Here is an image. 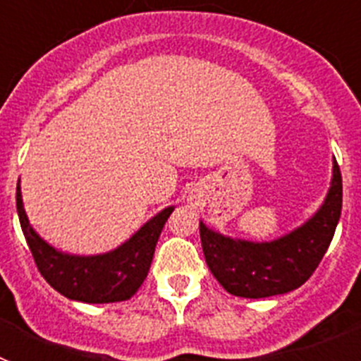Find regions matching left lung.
Instances as JSON below:
<instances>
[{
    "label": "left lung",
    "mask_w": 361,
    "mask_h": 361,
    "mask_svg": "<svg viewBox=\"0 0 361 361\" xmlns=\"http://www.w3.org/2000/svg\"><path fill=\"white\" fill-rule=\"evenodd\" d=\"M342 215V173L333 159V177L324 202L302 226L269 242L231 238L200 220L206 264L220 286L242 298H267L298 289L314 273Z\"/></svg>",
    "instance_id": "left-lung-1"
}]
</instances>
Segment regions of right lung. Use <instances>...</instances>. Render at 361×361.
<instances>
[{
	"label": "right lung",
	"mask_w": 361,
	"mask_h": 361,
	"mask_svg": "<svg viewBox=\"0 0 361 361\" xmlns=\"http://www.w3.org/2000/svg\"><path fill=\"white\" fill-rule=\"evenodd\" d=\"M19 224L43 279L70 300L85 304H110L132 298L148 276L155 245L166 220L173 212L168 206L142 224L116 250L99 255H70L39 237L28 222L21 188H16Z\"/></svg>",
	"instance_id": "obj_1"
}]
</instances>
